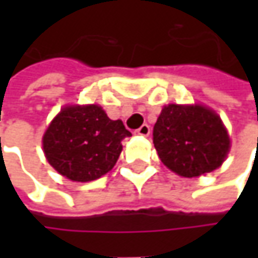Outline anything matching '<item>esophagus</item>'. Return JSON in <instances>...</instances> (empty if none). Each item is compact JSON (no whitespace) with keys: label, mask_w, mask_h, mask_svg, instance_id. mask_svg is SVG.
<instances>
[{"label":"esophagus","mask_w":258,"mask_h":258,"mask_svg":"<svg viewBox=\"0 0 258 258\" xmlns=\"http://www.w3.org/2000/svg\"><path fill=\"white\" fill-rule=\"evenodd\" d=\"M151 134V127H149V124H142L139 129H136L135 131V135H139V136H149Z\"/></svg>","instance_id":"34e87169"}]
</instances>
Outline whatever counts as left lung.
I'll list each match as a JSON object with an SVG mask.
<instances>
[{"instance_id": "8db88e82", "label": "left lung", "mask_w": 258, "mask_h": 258, "mask_svg": "<svg viewBox=\"0 0 258 258\" xmlns=\"http://www.w3.org/2000/svg\"><path fill=\"white\" fill-rule=\"evenodd\" d=\"M154 145L171 171L194 178L221 166L230 151V136L211 109L168 104L154 126Z\"/></svg>"}]
</instances>
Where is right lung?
Masks as SVG:
<instances>
[{
  "label": "right lung",
  "mask_w": 258,
  "mask_h": 258,
  "mask_svg": "<svg viewBox=\"0 0 258 258\" xmlns=\"http://www.w3.org/2000/svg\"><path fill=\"white\" fill-rule=\"evenodd\" d=\"M127 136L123 122L109 119L97 104L66 106L47 127L43 149L57 172L89 182L113 168Z\"/></svg>",
  "instance_id": "right-lung-1"
}]
</instances>
